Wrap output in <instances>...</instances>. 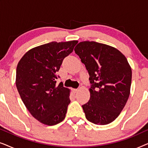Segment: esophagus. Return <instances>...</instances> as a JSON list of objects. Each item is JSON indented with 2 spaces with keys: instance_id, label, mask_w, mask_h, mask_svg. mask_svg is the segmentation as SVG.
Here are the masks:
<instances>
[{
  "instance_id": "obj_1",
  "label": "esophagus",
  "mask_w": 148,
  "mask_h": 148,
  "mask_svg": "<svg viewBox=\"0 0 148 148\" xmlns=\"http://www.w3.org/2000/svg\"><path fill=\"white\" fill-rule=\"evenodd\" d=\"M72 91H73V92L75 94V93L78 91V90H77V89H72Z\"/></svg>"
}]
</instances>
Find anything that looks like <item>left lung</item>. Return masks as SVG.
<instances>
[{"instance_id": "left-lung-1", "label": "left lung", "mask_w": 148, "mask_h": 148, "mask_svg": "<svg viewBox=\"0 0 148 148\" xmlns=\"http://www.w3.org/2000/svg\"><path fill=\"white\" fill-rule=\"evenodd\" d=\"M90 75V99L82 105L89 121L112 123L124 108L130 94V64L116 48L94 41L81 42L75 48Z\"/></svg>"}]
</instances>
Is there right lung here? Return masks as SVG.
Returning <instances> with one entry per match:
<instances>
[{"label": "right lung", "mask_w": 148, "mask_h": 148, "mask_svg": "<svg viewBox=\"0 0 148 148\" xmlns=\"http://www.w3.org/2000/svg\"><path fill=\"white\" fill-rule=\"evenodd\" d=\"M77 40L52 42L34 47L18 62L15 84L25 106L34 118L52 126L65 118L71 90L56 84V73Z\"/></svg>", "instance_id": "obj_1"}]
</instances>
